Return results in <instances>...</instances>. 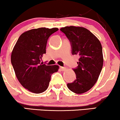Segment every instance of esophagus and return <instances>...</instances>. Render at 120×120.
I'll use <instances>...</instances> for the list:
<instances>
[{"label":"esophagus","instance_id":"esophagus-1","mask_svg":"<svg viewBox=\"0 0 120 120\" xmlns=\"http://www.w3.org/2000/svg\"><path fill=\"white\" fill-rule=\"evenodd\" d=\"M66 67H60V69L62 71H64L66 70Z\"/></svg>","mask_w":120,"mask_h":120}]
</instances>
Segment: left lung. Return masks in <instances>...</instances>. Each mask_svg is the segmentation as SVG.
Wrapping results in <instances>:
<instances>
[{
	"mask_svg": "<svg viewBox=\"0 0 120 120\" xmlns=\"http://www.w3.org/2000/svg\"><path fill=\"white\" fill-rule=\"evenodd\" d=\"M71 45L72 54L79 56L78 66L73 69L76 79L67 84L68 89L77 94L86 92L94 85L102 68V48L100 41L88 29L79 26L60 28Z\"/></svg>",
	"mask_w": 120,
	"mask_h": 120,
	"instance_id": "1",
	"label": "left lung"
}]
</instances>
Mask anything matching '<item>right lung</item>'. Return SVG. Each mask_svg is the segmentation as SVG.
Wrapping results in <instances>:
<instances>
[{"label": "right lung", "mask_w": 120, "mask_h": 120, "mask_svg": "<svg viewBox=\"0 0 120 120\" xmlns=\"http://www.w3.org/2000/svg\"><path fill=\"white\" fill-rule=\"evenodd\" d=\"M58 30L57 28H39L20 35L13 48L11 63L20 83L28 91L41 94L48 88L51 75L59 66H47L41 63L46 53L49 37Z\"/></svg>", "instance_id": "1"}]
</instances>
